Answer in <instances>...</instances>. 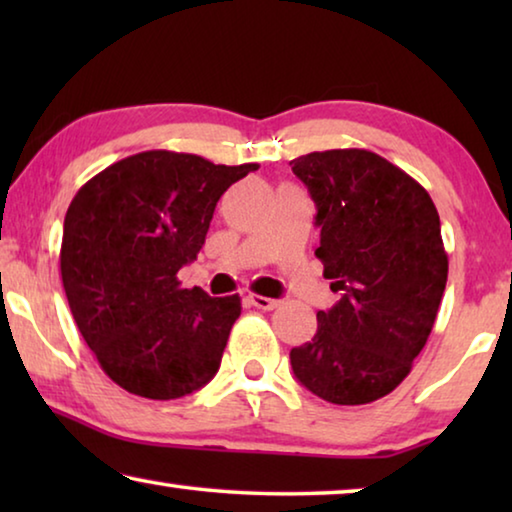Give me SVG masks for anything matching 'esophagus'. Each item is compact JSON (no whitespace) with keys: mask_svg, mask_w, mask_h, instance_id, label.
Returning <instances> with one entry per match:
<instances>
[{"mask_svg":"<svg viewBox=\"0 0 512 512\" xmlns=\"http://www.w3.org/2000/svg\"><path fill=\"white\" fill-rule=\"evenodd\" d=\"M248 302L257 309H264V311H271L277 305H280V300H273V298H266V296H257V293H248Z\"/></svg>","mask_w":512,"mask_h":512,"instance_id":"obj_1","label":"esophagus"}]
</instances>
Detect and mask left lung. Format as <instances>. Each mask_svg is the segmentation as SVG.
Segmentation results:
<instances>
[{"mask_svg":"<svg viewBox=\"0 0 512 512\" xmlns=\"http://www.w3.org/2000/svg\"><path fill=\"white\" fill-rule=\"evenodd\" d=\"M316 203L323 275L341 291L314 339L291 350L293 375L320 400L388 395L427 343L447 284L440 216L420 183L366 149L291 160Z\"/></svg>","mask_w":512,"mask_h":512,"instance_id":"8db88e82","label":"left lung"}]
</instances>
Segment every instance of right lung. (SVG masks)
Here are the masks:
<instances>
[{"label": "right lung", "mask_w": 512, "mask_h": 512, "mask_svg": "<svg viewBox=\"0 0 512 512\" xmlns=\"http://www.w3.org/2000/svg\"><path fill=\"white\" fill-rule=\"evenodd\" d=\"M255 169L144 151L97 173L69 203L65 296L99 366L124 391L176 400L219 370L241 300L183 289L176 275L203 248L225 189Z\"/></svg>", "instance_id": "right-lung-1"}]
</instances>
